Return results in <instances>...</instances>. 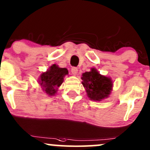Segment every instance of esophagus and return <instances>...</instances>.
Segmentation results:
<instances>
[{
	"mask_svg": "<svg viewBox=\"0 0 150 150\" xmlns=\"http://www.w3.org/2000/svg\"><path fill=\"white\" fill-rule=\"evenodd\" d=\"M71 73L73 75H77V73H78V70H77V68H75V67H73V68H71Z\"/></svg>",
	"mask_w": 150,
	"mask_h": 150,
	"instance_id": "34e87169",
	"label": "esophagus"
}]
</instances>
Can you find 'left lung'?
<instances>
[{"instance_id": "8db88e82", "label": "left lung", "mask_w": 150, "mask_h": 150, "mask_svg": "<svg viewBox=\"0 0 150 150\" xmlns=\"http://www.w3.org/2000/svg\"><path fill=\"white\" fill-rule=\"evenodd\" d=\"M82 76V84L89 99L101 101L109 97L113 86L111 77L101 75L94 68L84 73Z\"/></svg>"}]
</instances>
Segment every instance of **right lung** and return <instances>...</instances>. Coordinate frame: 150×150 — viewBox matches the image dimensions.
I'll list each match as a JSON object with an SVG mask.
<instances>
[{
    "mask_svg": "<svg viewBox=\"0 0 150 150\" xmlns=\"http://www.w3.org/2000/svg\"><path fill=\"white\" fill-rule=\"evenodd\" d=\"M68 75L67 68H59L58 65L53 64L39 77L38 83L44 92L50 97L54 96L57 93L58 87L64 80V77Z\"/></svg>",
    "mask_w": 150,
    "mask_h": 150,
    "instance_id": "1",
    "label": "right lung"
}]
</instances>
